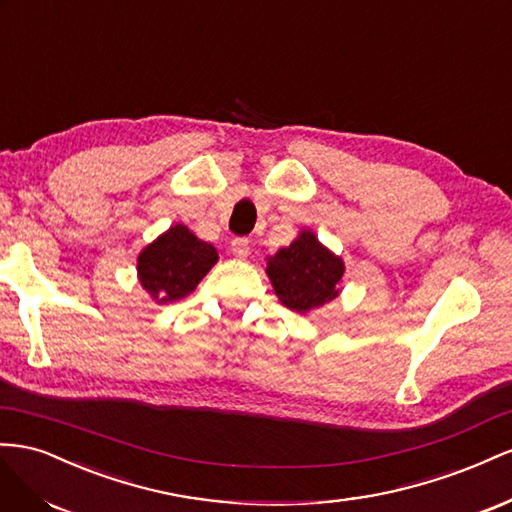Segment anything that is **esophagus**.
Instances as JSON below:
<instances>
[{
  "instance_id": "esophagus-1",
  "label": "esophagus",
  "mask_w": 512,
  "mask_h": 512,
  "mask_svg": "<svg viewBox=\"0 0 512 512\" xmlns=\"http://www.w3.org/2000/svg\"><path fill=\"white\" fill-rule=\"evenodd\" d=\"M231 253L240 257V259L248 257V253H251V242H248L246 238H233L231 240Z\"/></svg>"
}]
</instances>
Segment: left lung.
Returning a JSON list of instances; mask_svg holds the SVG:
<instances>
[{
  "instance_id": "left-lung-1",
  "label": "left lung",
  "mask_w": 512,
  "mask_h": 512,
  "mask_svg": "<svg viewBox=\"0 0 512 512\" xmlns=\"http://www.w3.org/2000/svg\"><path fill=\"white\" fill-rule=\"evenodd\" d=\"M343 272L341 257L321 246L311 231H302L268 259V276L276 296L296 313L313 311L337 298Z\"/></svg>"
}]
</instances>
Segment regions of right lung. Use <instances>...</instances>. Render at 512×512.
Masks as SVG:
<instances>
[{
	"mask_svg": "<svg viewBox=\"0 0 512 512\" xmlns=\"http://www.w3.org/2000/svg\"><path fill=\"white\" fill-rule=\"evenodd\" d=\"M216 248L184 225H175L139 255V281L156 302H173L191 294L216 264Z\"/></svg>",
	"mask_w": 512,
	"mask_h": 512,
	"instance_id": "obj_1",
	"label": "right lung"
}]
</instances>
